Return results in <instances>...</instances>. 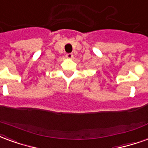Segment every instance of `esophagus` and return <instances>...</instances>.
Returning a JSON list of instances; mask_svg holds the SVG:
<instances>
[{
	"label": "esophagus",
	"instance_id": "esophagus-1",
	"mask_svg": "<svg viewBox=\"0 0 148 148\" xmlns=\"http://www.w3.org/2000/svg\"><path fill=\"white\" fill-rule=\"evenodd\" d=\"M66 57L67 58H69V59H71V58H73L74 55H73V54H72V53H68V54H66Z\"/></svg>",
	"mask_w": 148,
	"mask_h": 148
}]
</instances>
